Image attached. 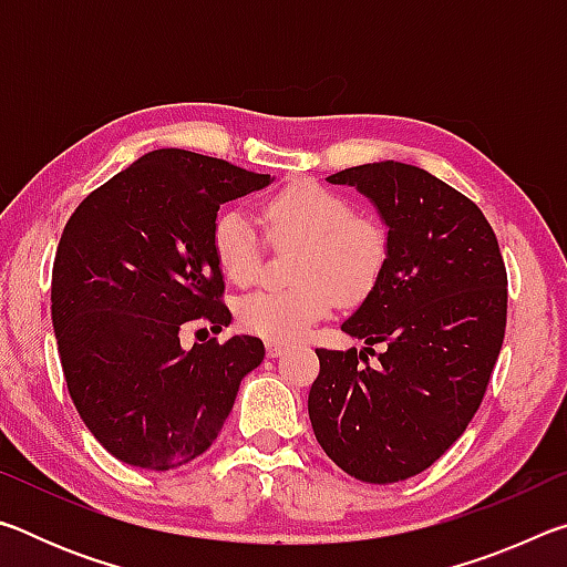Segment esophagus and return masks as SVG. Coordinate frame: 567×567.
Wrapping results in <instances>:
<instances>
[{
  "mask_svg": "<svg viewBox=\"0 0 567 567\" xmlns=\"http://www.w3.org/2000/svg\"><path fill=\"white\" fill-rule=\"evenodd\" d=\"M287 348L282 342H267V358H280Z\"/></svg>",
  "mask_w": 567,
  "mask_h": 567,
  "instance_id": "34e87169",
  "label": "esophagus"
}]
</instances>
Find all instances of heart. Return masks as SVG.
Returning <instances> with one entry per match:
<instances>
[{"label": "heart", "instance_id": "obj_1", "mask_svg": "<svg viewBox=\"0 0 567 567\" xmlns=\"http://www.w3.org/2000/svg\"><path fill=\"white\" fill-rule=\"evenodd\" d=\"M272 239L302 243L292 267L295 285L247 292L237 302L245 330L272 342H292L328 318L334 297L354 305L368 297L388 267V235L378 223L354 217L352 205L318 182H295L262 205ZM213 255L229 282L247 285L262 247L247 213L227 207L213 225Z\"/></svg>", "mask_w": 567, "mask_h": 567}]
</instances>
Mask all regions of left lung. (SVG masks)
Instances as JSON below:
<instances>
[{"label":"left lung","instance_id":"left-lung-1","mask_svg":"<svg viewBox=\"0 0 567 567\" xmlns=\"http://www.w3.org/2000/svg\"><path fill=\"white\" fill-rule=\"evenodd\" d=\"M328 182L358 189L388 227L385 272L342 322L386 352L370 369L361 350H318L307 412L334 465L388 485L433 465L483 402L505 338V262L480 207L425 169L385 159Z\"/></svg>","mask_w":567,"mask_h":567}]
</instances>
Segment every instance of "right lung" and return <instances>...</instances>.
<instances>
[{"label": "right lung", "mask_w": 567, "mask_h": 567, "mask_svg": "<svg viewBox=\"0 0 567 567\" xmlns=\"http://www.w3.org/2000/svg\"><path fill=\"white\" fill-rule=\"evenodd\" d=\"M225 159L155 150L82 199L52 270V324L76 412L107 453L172 470L215 443L265 358L235 334L185 350L179 330L233 322L213 255L219 205L272 185Z\"/></svg>", "instance_id": "add662e5"}]
</instances>
